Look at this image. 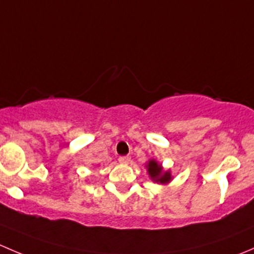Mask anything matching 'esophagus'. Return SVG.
<instances>
[{"label": "esophagus", "mask_w": 254, "mask_h": 254, "mask_svg": "<svg viewBox=\"0 0 254 254\" xmlns=\"http://www.w3.org/2000/svg\"><path fill=\"white\" fill-rule=\"evenodd\" d=\"M130 161H131L130 156H120V157H119V162L123 163V165H127Z\"/></svg>", "instance_id": "34e87169"}]
</instances>
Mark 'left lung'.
Wrapping results in <instances>:
<instances>
[{"mask_svg": "<svg viewBox=\"0 0 254 254\" xmlns=\"http://www.w3.org/2000/svg\"><path fill=\"white\" fill-rule=\"evenodd\" d=\"M148 175L155 182H160V183H167L171 181V173L170 172H162V167L158 165L156 161H150L147 166Z\"/></svg>", "mask_w": 254, "mask_h": 254, "instance_id": "1", "label": "left lung"}]
</instances>
